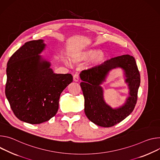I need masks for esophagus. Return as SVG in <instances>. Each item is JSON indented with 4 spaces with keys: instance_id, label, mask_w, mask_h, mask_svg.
Here are the masks:
<instances>
[{
    "instance_id": "esophagus-1",
    "label": "esophagus",
    "mask_w": 160,
    "mask_h": 160,
    "mask_svg": "<svg viewBox=\"0 0 160 160\" xmlns=\"http://www.w3.org/2000/svg\"><path fill=\"white\" fill-rule=\"evenodd\" d=\"M73 80H74V81H75V82H78V81L79 80V74H76L73 76Z\"/></svg>"
}]
</instances>
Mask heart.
I'll use <instances>...</instances> for the list:
<instances>
[{
	"instance_id": "1",
	"label": "heart",
	"mask_w": 160,
	"mask_h": 160,
	"mask_svg": "<svg viewBox=\"0 0 160 160\" xmlns=\"http://www.w3.org/2000/svg\"><path fill=\"white\" fill-rule=\"evenodd\" d=\"M95 58V62L97 63L103 62L105 59V56L102 53L100 50L98 49H89L81 51L71 56V60L76 63L81 61L90 60ZM67 63L66 62H64Z\"/></svg>"
}]
</instances>
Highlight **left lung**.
Here are the masks:
<instances>
[{
	"label": "left lung",
	"mask_w": 160,
	"mask_h": 160,
	"mask_svg": "<svg viewBox=\"0 0 160 160\" xmlns=\"http://www.w3.org/2000/svg\"><path fill=\"white\" fill-rule=\"evenodd\" d=\"M116 67H121L125 70L131 97L122 107L112 110L103 101L102 91L99 85L109 71ZM80 78L82 81L80 86L84 97V112L95 125L105 128L113 127L133 111L140 83V73L133 57L124 55L112 58L102 65L82 70Z\"/></svg>",
	"instance_id": "1"
}]
</instances>
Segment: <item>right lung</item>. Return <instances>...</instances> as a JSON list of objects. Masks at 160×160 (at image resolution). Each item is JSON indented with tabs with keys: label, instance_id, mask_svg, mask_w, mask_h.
Listing matches in <instances>:
<instances>
[{
	"label": "right lung",
	"instance_id": "1",
	"mask_svg": "<svg viewBox=\"0 0 160 160\" xmlns=\"http://www.w3.org/2000/svg\"><path fill=\"white\" fill-rule=\"evenodd\" d=\"M45 44L41 39L27 42L10 57L6 69L5 93L17 118L40 124L55 116L59 98L72 82L70 74H57L39 53Z\"/></svg>",
	"mask_w": 160,
	"mask_h": 160
}]
</instances>
